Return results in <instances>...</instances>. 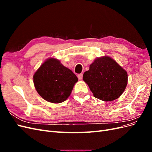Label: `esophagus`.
<instances>
[{"mask_svg": "<svg viewBox=\"0 0 152 152\" xmlns=\"http://www.w3.org/2000/svg\"><path fill=\"white\" fill-rule=\"evenodd\" d=\"M77 77H78V79H79V80H82V77H83V74H82V73H80V74L78 75Z\"/></svg>", "mask_w": 152, "mask_h": 152, "instance_id": "obj_1", "label": "esophagus"}]
</instances>
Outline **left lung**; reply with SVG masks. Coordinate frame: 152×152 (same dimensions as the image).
Instances as JSON below:
<instances>
[{
    "label": "left lung",
    "mask_w": 152,
    "mask_h": 152,
    "mask_svg": "<svg viewBox=\"0 0 152 152\" xmlns=\"http://www.w3.org/2000/svg\"><path fill=\"white\" fill-rule=\"evenodd\" d=\"M127 79L126 71L108 56L95 59L83 75L94 97L104 102L117 99L125 90Z\"/></svg>",
    "instance_id": "8db88e82"
}]
</instances>
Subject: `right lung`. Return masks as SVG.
<instances>
[{
	"instance_id": "right-lung-1",
	"label": "right lung",
	"mask_w": 152,
	"mask_h": 152,
	"mask_svg": "<svg viewBox=\"0 0 152 152\" xmlns=\"http://www.w3.org/2000/svg\"><path fill=\"white\" fill-rule=\"evenodd\" d=\"M78 78L70 69L54 58L45 61L34 75V83L39 95L45 100L59 103L70 96Z\"/></svg>"
}]
</instances>
